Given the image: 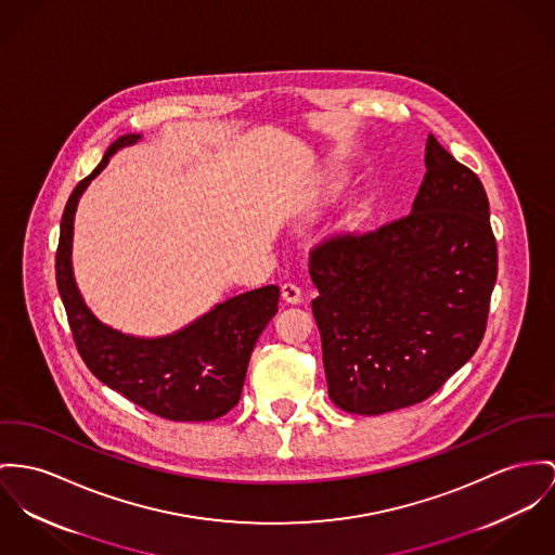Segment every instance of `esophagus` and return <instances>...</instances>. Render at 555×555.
<instances>
[{"label": "esophagus", "mask_w": 555, "mask_h": 555, "mask_svg": "<svg viewBox=\"0 0 555 555\" xmlns=\"http://www.w3.org/2000/svg\"><path fill=\"white\" fill-rule=\"evenodd\" d=\"M281 298L289 301V304H298V301H301V289L296 283H283L281 285Z\"/></svg>", "instance_id": "obj_1"}]
</instances>
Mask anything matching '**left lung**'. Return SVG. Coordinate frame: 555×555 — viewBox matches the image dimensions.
<instances>
[{
	"mask_svg": "<svg viewBox=\"0 0 555 555\" xmlns=\"http://www.w3.org/2000/svg\"><path fill=\"white\" fill-rule=\"evenodd\" d=\"M425 165L410 214L310 249L327 390L348 414L425 401L486 334L499 272L486 190L433 134Z\"/></svg>",
	"mask_w": 555,
	"mask_h": 555,
	"instance_id": "obj_1",
	"label": "left lung"
}]
</instances>
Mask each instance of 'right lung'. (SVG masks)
Listing matches in <instances>:
<instances>
[{
	"instance_id": "1",
	"label": "right lung",
	"mask_w": 555,
	"mask_h": 555,
	"mask_svg": "<svg viewBox=\"0 0 555 555\" xmlns=\"http://www.w3.org/2000/svg\"><path fill=\"white\" fill-rule=\"evenodd\" d=\"M137 139L127 134L114 141L101 165L72 192L61 219L56 287L76 348L101 383L160 418L207 423L238 403L257 338L279 310V287L225 299L190 327L158 340L122 336L92 317L72 274L74 214L88 181L105 169L116 150Z\"/></svg>"
}]
</instances>
